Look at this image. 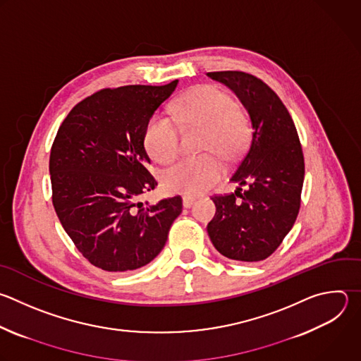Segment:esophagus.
I'll list each match as a JSON object with an SVG mask.
<instances>
[{
	"mask_svg": "<svg viewBox=\"0 0 361 361\" xmlns=\"http://www.w3.org/2000/svg\"><path fill=\"white\" fill-rule=\"evenodd\" d=\"M194 202H195V197H191V195H184L183 197V205L185 208H190Z\"/></svg>",
	"mask_w": 361,
	"mask_h": 361,
	"instance_id": "1",
	"label": "esophagus"
}]
</instances>
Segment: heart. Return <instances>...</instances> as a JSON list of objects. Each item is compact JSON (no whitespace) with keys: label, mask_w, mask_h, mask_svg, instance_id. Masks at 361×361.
<instances>
[{"label":"heart","mask_w":361,"mask_h":361,"mask_svg":"<svg viewBox=\"0 0 361 361\" xmlns=\"http://www.w3.org/2000/svg\"><path fill=\"white\" fill-rule=\"evenodd\" d=\"M170 111L173 118L160 113L150 117L143 136L146 152L154 161L167 164L180 150V130L175 122L185 128H204L201 150L209 153L185 157L163 173V184L169 191L201 194L224 173L221 160L213 153L231 161L245 149L251 132L248 117L236 107L231 94L214 85L194 87Z\"/></svg>","instance_id":"heart-1"}]
</instances>
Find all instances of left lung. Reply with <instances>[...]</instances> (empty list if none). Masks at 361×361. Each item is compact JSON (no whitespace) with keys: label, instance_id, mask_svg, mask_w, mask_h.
Masks as SVG:
<instances>
[{"label":"left lung","instance_id":"8db88e82","mask_svg":"<svg viewBox=\"0 0 361 361\" xmlns=\"http://www.w3.org/2000/svg\"><path fill=\"white\" fill-rule=\"evenodd\" d=\"M207 76L235 92L252 123L248 150L231 177L248 188L211 197L216 212L207 231L224 257L264 261L282 244L299 214L305 159L298 130L283 102L259 78L241 71Z\"/></svg>","mask_w":361,"mask_h":361}]
</instances>
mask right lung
Returning a JSON list of instances; mask_svg holds the SVG:
<instances>
[{
	"instance_id": "1",
	"label": "right lung",
	"mask_w": 361,
	"mask_h": 361,
	"mask_svg": "<svg viewBox=\"0 0 361 361\" xmlns=\"http://www.w3.org/2000/svg\"><path fill=\"white\" fill-rule=\"evenodd\" d=\"M178 80L102 89L65 117L49 157L52 202L78 251L107 272L139 269L164 248L181 197L139 201L157 187L145 129Z\"/></svg>"
}]
</instances>
